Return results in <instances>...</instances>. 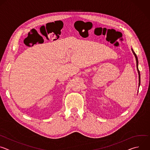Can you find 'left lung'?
Returning <instances> with one entry per match:
<instances>
[{
    "instance_id": "1",
    "label": "left lung",
    "mask_w": 150,
    "mask_h": 150,
    "mask_svg": "<svg viewBox=\"0 0 150 150\" xmlns=\"http://www.w3.org/2000/svg\"><path fill=\"white\" fill-rule=\"evenodd\" d=\"M132 52H133V53H134V56H135V57L136 61H137V68L138 73V75H139V87L140 82H140L141 79H140V72H139V69H138V57H137V54H135V53L134 52V51L132 49Z\"/></svg>"
}]
</instances>
